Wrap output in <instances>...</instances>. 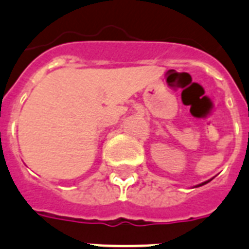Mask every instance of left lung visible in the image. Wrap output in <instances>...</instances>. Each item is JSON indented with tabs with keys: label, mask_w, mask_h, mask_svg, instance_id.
<instances>
[{
	"label": "left lung",
	"mask_w": 249,
	"mask_h": 249,
	"mask_svg": "<svg viewBox=\"0 0 249 249\" xmlns=\"http://www.w3.org/2000/svg\"><path fill=\"white\" fill-rule=\"evenodd\" d=\"M206 183H209V181H205V183H202V184H198V187H200V185H204V184H206Z\"/></svg>",
	"instance_id": "obj_1"
}]
</instances>
